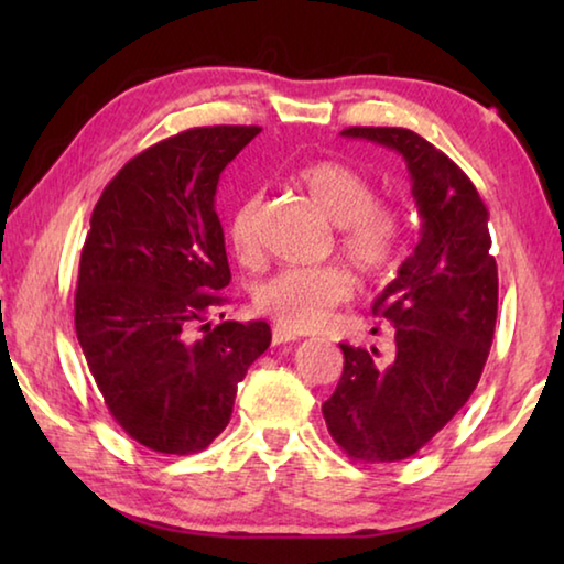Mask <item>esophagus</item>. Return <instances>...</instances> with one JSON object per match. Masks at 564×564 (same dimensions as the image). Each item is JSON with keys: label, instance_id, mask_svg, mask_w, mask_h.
Here are the masks:
<instances>
[{"label": "esophagus", "instance_id": "esophagus-1", "mask_svg": "<svg viewBox=\"0 0 564 564\" xmlns=\"http://www.w3.org/2000/svg\"><path fill=\"white\" fill-rule=\"evenodd\" d=\"M293 340H299V336H295V333L285 330V328H279V326L273 328V346H281V343H293Z\"/></svg>", "mask_w": 564, "mask_h": 564}]
</instances>
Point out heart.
I'll use <instances>...</instances> for the list:
<instances>
[{"instance_id":"heart-1","label":"heart","mask_w":564,"mask_h":564,"mask_svg":"<svg viewBox=\"0 0 564 564\" xmlns=\"http://www.w3.org/2000/svg\"><path fill=\"white\" fill-rule=\"evenodd\" d=\"M295 184L338 226V253L360 279L376 281L395 269L403 214L393 204L376 202V188L366 174L340 161H311L295 174ZM259 218L261 196L251 194L234 208L228 221V238L243 263H256L261 256ZM350 293V275L336 265L285 269L256 285L253 305L279 328L308 333L326 326Z\"/></svg>"}]
</instances>
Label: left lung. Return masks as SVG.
Here are the masks:
<instances>
[{
    "label": "left lung",
    "mask_w": 564,
    "mask_h": 564,
    "mask_svg": "<svg viewBox=\"0 0 564 564\" xmlns=\"http://www.w3.org/2000/svg\"><path fill=\"white\" fill-rule=\"evenodd\" d=\"M405 159L420 214V241L373 301L393 323L395 352L340 343L343 376L323 403L328 433L360 463L415 455L451 423L482 376L498 318V263L488 208L465 171L410 129L350 127Z\"/></svg>",
    "instance_id": "obj_1"
}]
</instances>
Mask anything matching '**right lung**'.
I'll return each instance as SVG.
<instances>
[{"instance_id": "obj_1", "label": "right lung", "mask_w": 564, "mask_h": 564, "mask_svg": "<svg viewBox=\"0 0 564 564\" xmlns=\"http://www.w3.org/2000/svg\"><path fill=\"white\" fill-rule=\"evenodd\" d=\"M259 131L202 127L159 141L94 206L74 295L76 338L111 417L154 453L212 445L246 370L271 346L265 321L206 323L231 281L218 176Z\"/></svg>"}]
</instances>
